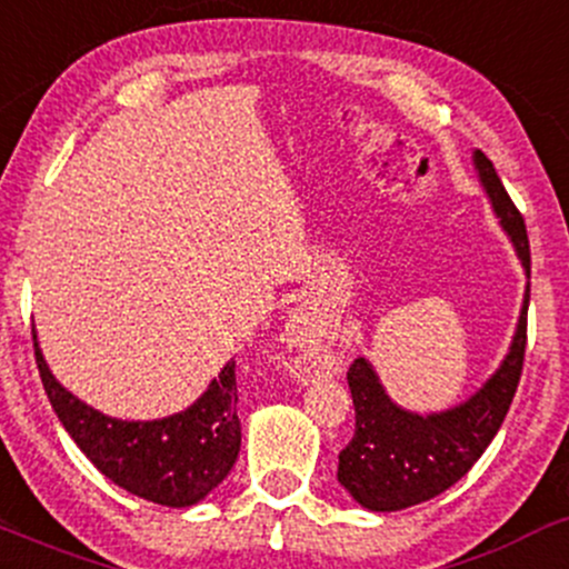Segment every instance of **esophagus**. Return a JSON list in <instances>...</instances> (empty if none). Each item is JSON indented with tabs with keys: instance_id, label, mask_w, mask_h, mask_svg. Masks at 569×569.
<instances>
[{
	"instance_id": "obj_1",
	"label": "esophagus",
	"mask_w": 569,
	"mask_h": 569,
	"mask_svg": "<svg viewBox=\"0 0 569 569\" xmlns=\"http://www.w3.org/2000/svg\"><path fill=\"white\" fill-rule=\"evenodd\" d=\"M290 338L296 347L303 349V357L301 362H298V373H301V379H309V376L315 373H333V357L330 355H322L319 352L317 341H315V325H311V319L306 315H298L292 317L290 322Z\"/></svg>"
}]
</instances>
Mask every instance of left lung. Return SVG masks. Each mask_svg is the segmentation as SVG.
Segmentation results:
<instances>
[{"instance_id": "1", "label": "left lung", "mask_w": 569, "mask_h": 569, "mask_svg": "<svg viewBox=\"0 0 569 569\" xmlns=\"http://www.w3.org/2000/svg\"><path fill=\"white\" fill-rule=\"evenodd\" d=\"M473 161L491 207L529 273L525 217L510 201L489 158L476 150ZM527 309L529 284L508 357L473 398L451 411L430 417L403 411L387 398L366 357H357L349 366L347 381L355 403V436L338 455V481L362 508L403 510L419 506L455 487L473 468L513 403L525 368Z\"/></svg>"}]
</instances>
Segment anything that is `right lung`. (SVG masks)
<instances>
[{
	"mask_svg": "<svg viewBox=\"0 0 569 569\" xmlns=\"http://www.w3.org/2000/svg\"><path fill=\"white\" fill-rule=\"evenodd\" d=\"M34 338V360L50 406L96 468L142 500L188 508L231 473L241 449L236 362H228L188 411L156 422L104 417L67 392L44 366Z\"/></svg>",
	"mask_w": 569,
	"mask_h": 569,
	"instance_id": "1",
	"label": "right lung"
}]
</instances>
